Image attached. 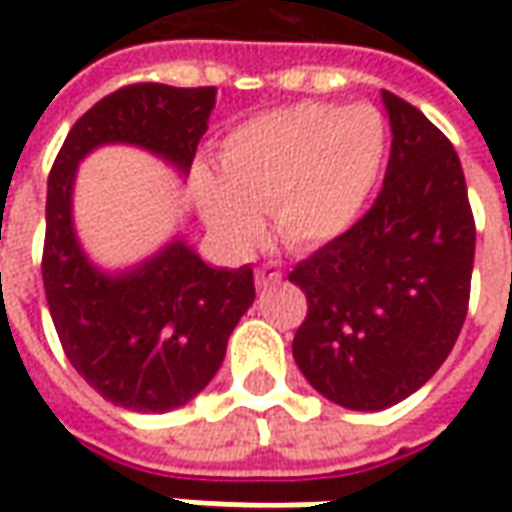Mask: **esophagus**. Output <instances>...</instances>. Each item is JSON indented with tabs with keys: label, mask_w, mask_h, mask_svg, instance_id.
<instances>
[{
	"label": "esophagus",
	"mask_w": 512,
	"mask_h": 512,
	"mask_svg": "<svg viewBox=\"0 0 512 512\" xmlns=\"http://www.w3.org/2000/svg\"><path fill=\"white\" fill-rule=\"evenodd\" d=\"M281 278H284V273H281L278 267H273V264H262V267L256 270V286H259V289L281 284Z\"/></svg>",
	"instance_id": "1"
}]
</instances>
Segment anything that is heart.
Segmentation results:
<instances>
[{
	"mask_svg": "<svg viewBox=\"0 0 512 512\" xmlns=\"http://www.w3.org/2000/svg\"><path fill=\"white\" fill-rule=\"evenodd\" d=\"M386 126L369 104L303 101L239 123L220 143V176H198L206 223L234 250L262 237V209L289 248L331 242L353 226L378 181Z\"/></svg>",
	"mask_w": 512,
	"mask_h": 512,
	"instance_id": "1",
	"label": "heart"
}]
</instances>
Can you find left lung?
<instances>
[{
	"mask_svg": "<svg viewBox=\"0 0 512 512\" xmlns=\"http://www.w3.org/2000/svg\"><path fill=\"white\" fill-rule=\"evenodd\" d=\"M383 101L391 157L375 204L289 273L308 300L297 366L353 411L397 405L447 361L469 311L477 239L447 134L389 90Z\"/></svg>",
	"mask_w": 512,
	"mask_h": 512,
	"instance_id": "1",
	"label": "left lung"
}]
</instances>
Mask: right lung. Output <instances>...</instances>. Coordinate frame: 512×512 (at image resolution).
I'll use <instances>...</instances> for the list:
<instances>
[{
  "label": "right lung",
  "mask_w": 512,
  "mask_h": 512,
  "mask_svg": "<svg viewBox=\"0 0 512 512\" xmlns=\"http://www.w3.org/2000/svg\"><path fill=\"white\" fill-rule=\"evenodd\" d=\"M215 99L217 88L126 85L71 126L49 173L41 270L54 331L88 386L129 411H173L206 389L256 297L253 267L215 270L173 242L134 273H99L71 228L76 162L101 143H134L187 170Z\"/></svg>",
  "instance_id": "right-lung-1"
}]
</instances>
